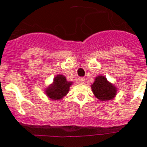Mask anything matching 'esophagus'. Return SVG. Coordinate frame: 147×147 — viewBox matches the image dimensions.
<instances>
[{
	"mask_svg": "<svg viewBox=\"0 0 147 147\" xmlns=\"http://www.w3.org/2000/svg\"><path fill=\"white\" fill-rule=\"evenodd\" d=\"M78 82L80 84H85V78H78Z\"/></svg>",
	"mask_w": 147,
	"mask_h": 147,
	"instance_id": "obj_1",
	"label": "esophagus"
}]
</instances>
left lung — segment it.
I'll use <instances>...</instances> for the list:
<instances>
[{
    "instance_id": "8db88e82",
    "label": "left lung",
    "mask_w": 147,
    "mask_h": 147,
    "mask_svg": "<svg viewBox=\"0 0 147 147\" xmlns=\"http://www.w3.org/2000/svg\"><path fill=\"white\" fill-rule=\"evenodd\" d=\"M92 92L97 98L100 100L113 99L117 93V88L107 81L105 76H98L92 85Z\"/></svg>"
}]
</instances>
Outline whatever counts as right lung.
I'll use <instances>...</instances> for the list:
<instances>
[{
    "label": "right lung",
    "instance_id": "obj_1",
    "mask_svg": "<svg viewBox=\"0 0 147 147\" xmlns=\"http://www.w3.org/2000/svg\"><path fill=\"white\" fill-rule=\"evenodd\" d=\"M72 84L68 82L64 76H57L55 77L53 83L46 90L47 96L53 100H60L69 92V87Z\"/></svg>",
    "mask_w": 147,
    "mask_h": 147
}]
</instances>
